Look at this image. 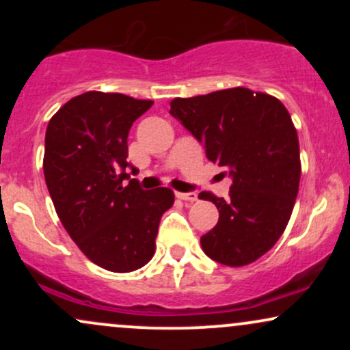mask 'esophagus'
<instances>
[{"instance_id": "obj_1", "label": "esophagus", "mask_w": 350, "mask_h": 350, "mask_svg": "<svg viewBox=\"0 0 350 350\" xmlns=\"http://www.w3.org/2000/svg\"><path fill=\"white\" fill-rule=\"evenodd\" d=\"M176 198L180 200H189V202H194V200H198V194H196V192H176Z\"/></svg>"}]
</instances>
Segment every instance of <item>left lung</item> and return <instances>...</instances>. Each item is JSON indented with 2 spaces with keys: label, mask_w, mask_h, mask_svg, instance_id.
I'll use <instances>...</instances> for the list:
<instances>
[{
  "label": "left lung",
  "mask_w": 350,
  "mask_h": 350,
  "mask_svg": "<svg viewBox=\"0 0 350 350\" xmlns=\"http://www.w3.org/2000/svg\"><path fill=\"white\" fill-rule=\"evenodd\" d=\"M170 113L232 179L228 199L200 192L219 222L200 237L208 258L243 267L265 255L288 226L298 196L299 143L291 116L271 95L235 87L174 98Z\"/></svg>",
  "instance_id": "left-lung-1"
}]
</instances>
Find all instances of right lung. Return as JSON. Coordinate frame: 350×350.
<instances>
[{
	"instance_id": "1",
	"label": "right lung",
	"mask_w": 350,
	"mask_h": 350,
	"mask_svg": "<svg viewBox=\"0 0 350 350\" xmlns=\"http://www.w3.org/2000/svg\"><path fill=\"white\" fill-rule=\"evenodd\" d=\"M151 105L87 92L47 124L44 178L55 212L87 258L108 271H135L150 262L159 220L174 202L171 189L144 191L128 174L135 171L126 161L128 133Z\"/></svg>"
}]
</instances>
